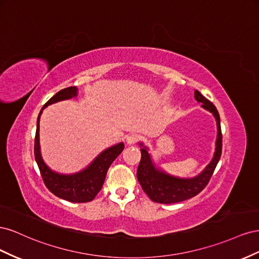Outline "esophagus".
<instances>
[{
  "mask_svg": "<svg viewBox=\"0 0 259 259\" xmlns=\"http://www.w3.org/2000/svg\"><path fill=\"white\" fill-rule=\"evenodd\" d=\"M138 139L139 138L137 135H129L127 138H125V142H127V144H129V145H132V144L137 143Z\"/></svg>",
  "mask_w": 259,
  "mask_h": 259,
  "instance_id": "1",
  "label": "esophagus"
}]
</instances>
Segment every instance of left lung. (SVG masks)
Instances as JSON below:
<instances>
[{
	"label": "left lung",
	"mask_w": 259,
	"mask_h": 259,
	"mask_svg": "<svg viewBox=\"0 0 259 259\" xmlns=\"http://www.w3.org/2000/svg\"><path fill=\"white\" fill-rule=\"evenodd\" d=\"M194 98L197 102L202 103V107L207 109L216 118L217 121V140L216 150L213 157L204 170L193 178H178L165 171L159 170L153 164L151 155L147 152V147L140 143L141 149V160L138 167L137 178L141 184L143 191L153 202L161 204H174L186 201L197 195L207 186L211 176L221 156L223 150V135L220 128V117L216 106L212 104L197 90L194 92Z\"/></svg>",
	"instance_id": "left-lung-1"
}]
</instances>
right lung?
<instances>
[{
    "label": "right lung",
    "instance_id": "add662e5",
    "mask_svg": "<svg viewBox=\"0 0 259 259\" xmlns=\"http://www.w3.org/2000/svg\"><path fill=\"white\" fill-rule=\"evenodd\" d=\"M78 89L76 87H69L57 92L54 97H52L44 106L36 120V131L34 138V157L40 169V174L46 187L57 197L66 199L72 203H87L90 202L97 196L101 191L103 183H104L105 177L109 166L119 155L124 144L118 143L108 147L103 151L99 156L95 158L90 165H89L82 171L72 175H62L57 174L47 166L43 161L40 153V142H39V129H40V116L42 110L47 106L54 104L60 101L69 100L77 97Z\"/></svg>",
    "mask_w": 259,
    "mask_h": 259
}]
</instances>
